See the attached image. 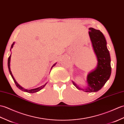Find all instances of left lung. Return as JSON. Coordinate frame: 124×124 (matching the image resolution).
<instances>
[{"instance_id":"obj_1","label":"left lung","mask_w":124,"mask_h":124,"mask_svg":"<svg viewBox=\"0 0 124 124\" xmlns=\"http://www.w3.org/2000/svg\"><path fill=\"white\" fill-rule=\"evenodd\" d=\"M89 30L92 46L97 57V65L94 70L88 73L87 86L85 88H80L74 81L72 82L79 90L86 93H94L100 90L110 77L111 59L107 47V42L103 34L93 28H89Z\"/></svg>"}]
</instances>
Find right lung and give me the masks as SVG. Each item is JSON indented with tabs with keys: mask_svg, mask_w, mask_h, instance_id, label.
<instances>
[{
	"mask_svg": "<svg viewBox=\"0 0 124 124\" xmlns=\"http://www.w3.org/2000/svg\"><path fill=\"white\" fill-rule=\"evenodd\" d=\"M14 44H15V42H14V43H13V44H12V45H11V47H10V51H11V48H12L13 47V46H14ZM10 58H11V54H10V55L9 57H8V70H9V73H10V75H11V77H12V78H13V80H14V82L15 83V85H16L17 86V88H18V89H20V90H22L23 91L27 92V93H36V92H38V91H39L41 90V89H43V88H44V87H45V85L47 84V83H46L44 85H43L41 86V87H39V88H35V89H25V88H23L22 87H21V86L20 85L18 84V83L16 82V80L15 79V78H14V76H13L12 73H11V70H10ZM56 63H54V64L53 65L52 67H51V70H52V68H53V67H54V66H55V65H56Z\"/></svg>",
	"mask_w": 124,
	"mask_h": 124,
	"instance_id": "1",
	"label": "right lung"
}]
</instances>
